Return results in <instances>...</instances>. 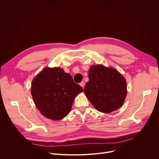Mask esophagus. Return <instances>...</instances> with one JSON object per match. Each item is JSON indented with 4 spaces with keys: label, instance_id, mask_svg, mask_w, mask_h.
I'll return each instance as SVG.
<instances>
[{
    "label": "esophagus",
    "instance_id": "obj_1",
    "mask_svg": "<svg viewBox=\"0 0 159 159\" xmlns=\"http://www.w3.org/2000/svg\"><path fill=\"white\" fill-rule=\"evenodd\" d=\"M80 85L82 88H84V85H85V82H84V81H82V82L80 83Z\"/></svg>",
    "mask_w": 159,
    "mask_h": 159
}]
</instances>
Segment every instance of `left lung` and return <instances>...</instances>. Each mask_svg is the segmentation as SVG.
<instances>
[{"label": "left lung", "mask_w": 159, "mask_h": 159, "mask_svg": "<svg viewBox=\"0 0 159 159\" xmlns=\"http://www.w3.org/2000/svg\"><path fill=\"white\" fill-rule=\"evenodd\" d=\"M89 79L84 93L98 111L109 113L122 106L127 87L125 79L118 70L102 65H92Z\"/></svg>", "instance_id": "8db88e82"}]
</instances>
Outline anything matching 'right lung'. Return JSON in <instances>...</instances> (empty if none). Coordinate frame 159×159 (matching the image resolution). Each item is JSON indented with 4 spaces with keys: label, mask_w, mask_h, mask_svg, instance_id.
Listing matches in <instances>:
<instances>
[{
    "label": "right lung",
    "mask_w": 159,
    "mask_h": 159,
    "mask_svg": "<svg viewBox=\"0 0 159 159\" xmlns=\"http://www.w3.org/2000/svg\"><path fill=\"white\" fill-rule=\"evenodd\" d=\"M31 90L41 114L50 120H60L69 114L75 98L83 89L62 69L46 67L33 80Z\"/></svg>",
    "instance_id": "1"
}]
</instances>
